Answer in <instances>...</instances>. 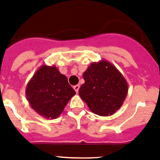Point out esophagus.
Here are the masks:
<instances>
[{
    "mask_svg": "<svg viewBox=\"0 0 160 160\" xmlns=\"http://www.w3.org/2000/svg\"><path fill=\"white\" fill-rule=\"evenodd\" d=\"M79 88H80V86H79V85H76V86H74V90H75V92H77V93H78V92Z\"/></svg>",
    "mask_w": 160,
    "mask_h": 160,
    "instance_id": "obj_1",
    "label": "esophagus"
}]
</instances>
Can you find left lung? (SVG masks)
I'll return each instance as SVG.
<instances>
[{"mask_svg":"<svg viewBox=\"0 0 160 160\" xmlns=\"http://www.w3.org/2000/svg\"><path fill=\"white\" fill-rule=\"evenodd\" d=\"M84 84L78 91L92 112L109 116L122 105L128 84L118 69L106 60L93 62L83 73Z\"/></svg>","mask_w":160,"mask_h":160,"instance_id":"left-lung-1","label":"left lung"}]
</instances>
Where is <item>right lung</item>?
Returning a JSON list of instances; mask_svg holds the SVG:
<instances>
[{
	"label": "right lung",
	"instance_id": "right-lung-1",
	"mask_svg": "<svg viewBox=\"0 0 160 160\" xmlns=\"http://www.w3.org/2000/svg\"><path fill=\"white\" fill-rule=\"evenodd\" d=\"M75 91L55 65H42L26 87L30 107L45 118H58Z\"/></svg>",
	"mask_w": 160,
	"mask_h": 160
}]
</instances>
